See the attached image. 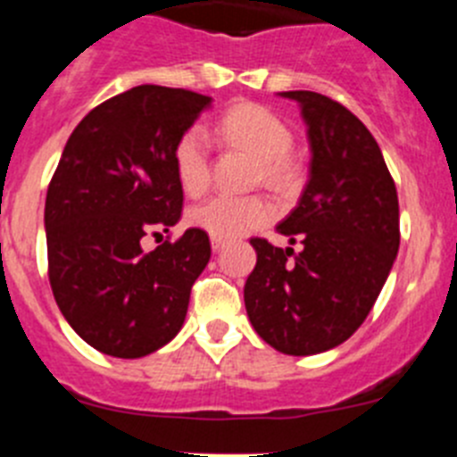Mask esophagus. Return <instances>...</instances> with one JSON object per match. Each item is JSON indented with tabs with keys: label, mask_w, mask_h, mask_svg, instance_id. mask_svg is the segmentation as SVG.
<instances>
[{
	"label": "esophagus",
	"mask_w": 457,
	"mask_h": 457,
	"mask_svg": "<svg viewBox=\"0 0 457 457\" xmlns=\"http://www.w3.org/2000/svg\"><path fill=\"white\" fill-rule=\"evenodd\" d=\"M210 245H212V252H221L226 247V240H220V237H210Z\"/></svg>",
	"instance_id": "esophagus-1"
}]
</instances>
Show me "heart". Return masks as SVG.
<instances>
[{
	"label": "heart",
	"instance_id": "1",
	"mask_svg": "<svg viewBox=\"0 0 457 457\" xmlns=\"http://www.w3.org/2000/svg\"><path fill=\"white\" fill-rule=\"evenodd\" d=\"M217 135L233 146L245 148L261 160L265 183L286 187L290 183L288 157L293 153V132L288 125L261 104L240 103L226 109L217 120ZM173 171L189 196H199L210 185V141L204 128L194 125L173 146ZM274 208L263 196L217 194L189 210V224L220 240H233L261 228L272 220Z\"/></svg>",
	"mask_w": 457,
	"mask_h": 457
}]
</instances>
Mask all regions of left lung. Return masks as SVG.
<instances>
[{"instance_id":"1","label":"left lung","mask_w":457,"mask_h":457,"mask_svg":"<svg viewBox=\"0 0 457 457\" xmlns=\"http://www.w3.org/2000/svg\"><path fill=\"white\" fill-rule=\"evenodd\" d=\"M278 96L300 104L311 146L309 183L277 226L302 252L253 237L245 306L265 343L306 357L348 341L373 309L401 245L398 194L378 141L350 109L313 91Z\"/></svg>"}]
</instances>
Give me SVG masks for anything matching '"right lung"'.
Wrapping results in <instances>:
<instances>
[{
    "instance_id": "obj_1",
    "label": "right lung",
    "mask_w": 457,
    "mask_h": 457,
    "mask_svg": "<svg viewBox=\"0 0 457 457\" xmlns=\"http://www.w3.org/2000/svg\"><path fill=\"white\" fill-rule=\"evenodd\" d=\"M210 104L141 84L91 109L66 141L46 199L50 286L68 325L103 354L146 357L183 327L208 233L187 228L153 252L141 237L179 224L173 146Z\"/></svg>"
}]
</instances>
